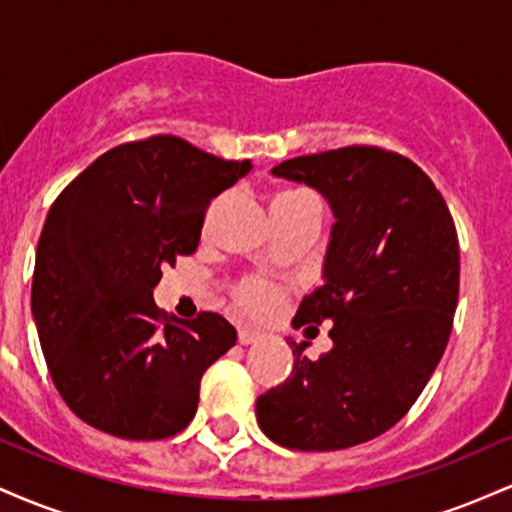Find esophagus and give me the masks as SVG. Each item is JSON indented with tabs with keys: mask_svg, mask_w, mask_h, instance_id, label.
<instances>
[{
	"mask_svg": "<svg viewBox=\"0 0 512 512\" xmlns=\"http://www.w3.org/2000/svg\"><path fill=\"white\" fill-rule=\"evenodd\" d=\"M260 337H262V334L257 332V330H245V327H243V330H238V342L243 344V346L257 342V339H260Z\"/></svg>",
	"mask_w": 512,
	"mask_h": 512,
	"instance_id": "esophagus-1",
	"label": "esophagus"
}]
</instances>
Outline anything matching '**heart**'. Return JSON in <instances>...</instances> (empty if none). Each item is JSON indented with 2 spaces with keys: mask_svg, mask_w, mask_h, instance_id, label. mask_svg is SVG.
Segmentation results:
<instances>
[{
  "mask_svg": "<svg viewBox=\"0 0 512 512\" xmlns=\"http://www.w3.org/2000/svg\"><path fill=\"white\" fill-rule=\"evenodd\" d=\"M303 197H310V195H308V192H298V190L281 192V195L274 197L272 207H274V204L298 202V199H303ZM279 298H281L279 286H276L274 281L264 279V276H250V279L240 281L238 289H236L238 305L245 310V313H250V315L269 313V310H272L274 305L279 303Z\"/></svg>",
  "mask_w": 512,
  "mask_h": 512,
  "instance_id": "obj_1",
  "label": "heart"
}]
</instances>
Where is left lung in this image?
Masks as SVG:
<instances>
[{
  "mask_svg": "<svg viewBox=\"0 0 512 512\" xmlns=\"http://www.w3.org/2000/svg\"><path fill=\"white\" fill-rule=\"evenodd\" d=\"M330 202L334 226L322 284L293 325L332 322L317 361L293 349V373L257 397L264 436L291 450L325 452L390 431L424 392L452 332L460 243L445 199L409 158L344 146L272 168Z\"/></svg>",
  "mask_w": 512,
  "mask_h": 512,
  "instance_id": "left-lung-1",
  "label": "left lung"
}]
</instances>
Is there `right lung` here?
<instances>
[{
    "instance_id": "1",
    "label": "right lung",
    "mask_w": 512,
    "mask_h": 512,
    "mask_svg": "<svg viewBox=\"0 0 512 512\" xmlns=\"http://www.w3.org/2000/svg\"><path fill=\"white\" fill-rule=\"evenodd\" d=\"M250 168L158 134L105 151L55 199L31 310L52 383L88 426L161 440L195 419L204 370L236 327L216 313L168 320L154 289L197 250L211 199Z\"/></svg>"
}]
</instances>
